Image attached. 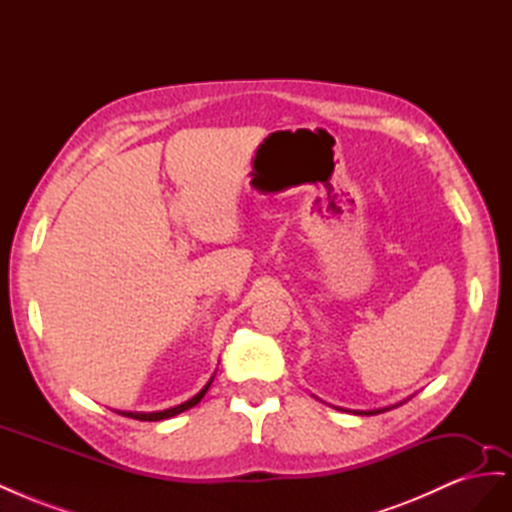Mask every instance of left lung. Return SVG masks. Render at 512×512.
Masks as SVG:
<instances>
[{"mask_svg": "<svg viewBox=\"0 0 512 512\" xmlns=\"http://www.w3.org/2000/svg\"><path fill=\"white\" fill-rule=\"evenodd\" d=\"M412 397V395H410ZM408 397V399H410ZM408 399H404V401H399V404H393V406H384V408H376V410H346V412H354V414H361V416H371V414H380V412H386V410H393V408H397V406H401V404H406ZM333 408H337V406H333ZM337 410H344V408H337Z\"/></svg>", "mask_w": 512, "mask_h": 512, "instance_id": "1", "label": "left lung"}]
</instances>
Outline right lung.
I'll use <instances>...</instances> for the list:
<instances>
[{"mask_svg":"<svg viewBox=\"0 0 512 512\" xmlns=\"http://www.w3.org/2000/svg\"><path fill=\"white\" fill-rule=\"evenodd\" d=\"M215 376V374H213ZM213 376L209 378V382L203 386V389H200L194 397H190L188 401H183V404H179V406H173V408H168V410H158V412H119V414H123V416H130V418H136V421H164V418H170V416H177V414H181V412H185V410H190V408H194L200 399L205 397V393L209 391V386H211V382H213Z\"/></svg>","mask_w":512,"mask_h":512,"instance_id":"1","label":"right lung"}]
</instances>
